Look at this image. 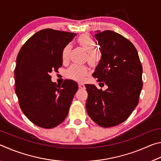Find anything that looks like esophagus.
<instances>
[{"label": "esophagus", "instance_id": "1", "mask_svg": "<svg viewBox=\"0 0 161 161\" xmlns=\"http://www.w3.org/2000/svg\"><path fill=\"white\" fill-rule=\"evenodd\" d=\"M79 87H80V89H84L85 88V86H84V84L83 83H79Z\"/></svg>", "mask_w": 161, "mask_h": 161}]
</instances>
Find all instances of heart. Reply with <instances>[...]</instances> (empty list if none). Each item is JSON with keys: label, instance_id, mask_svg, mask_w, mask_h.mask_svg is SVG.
Returning <instances> with one entry per match:
<instances>
[{"label": "heart", "instance_id": "obj_1", "mask_svg": "<svg viewBox=\"0 0 161 161\" xmlns=\"http://www.w3.org/2000/svg\"><path fill=\"white\" fill-rule=\"evenodd\" d=\"M77 42L79 45L87 52L86 59L89 63L92 66H94L99 63L101 55L96 50H94L97 47V45L93 38L88 34H83L78 37ZM70 48V45H67L62 50V58L63 61H67L69 58ZM87 74H88V69L85 65L72 64L66 71L67 77L77 81H82Z\"/></svg>", "mask_w": 161, "mask_h": 161}]
</instances>
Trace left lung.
<instances>
[{
	"label": "left lung",
	"instance_id": "1",
	"mask_svg": "<svg viewBox=\"0 0 161 161\" xmlns=\"http://www.w3.org/2000/svg\"><path fill=\"white\" fill-rule=\"evenodd\" d=\"M95 37L102 58L92 75L99 85L106 84L108 88L102 91L94 84H85L86 111L99 126L112 127L126 121L137 106L143 68L134 45L121 35L97 31Z\"/></svg>",
	"mask_w": 161,
	"mask_h": 161
}]
</instances>
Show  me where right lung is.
I'll return each instance as SVG.
<instances>
[{
  "instance_id": "1",
  "label": "right lung",
  "mask_w": 161,
  "mask_h": 161,
  "mask_svg": "<svg viewBox=\"0 0 161 161\" xmlns=\"http://www.w3.org/2000/svg\"><path fill=\"white\" fill-rule=\"evenodd\" d=\"M76 33L44 29L27 40L16 59L15 93L22 111L37 126L52 129L66 118L77 83L67 80L60 86L50 73L62 67V52Z\"/></svg>"
}]
</instances>
